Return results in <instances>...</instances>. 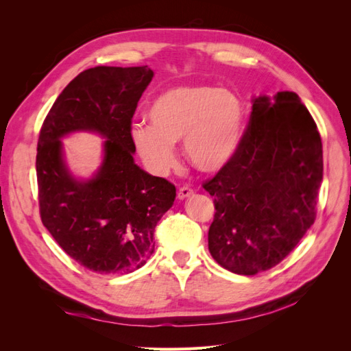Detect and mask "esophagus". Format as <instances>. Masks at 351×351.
Masks as SVG:
<instances>
[{
  "label": "esophagus",
  "mask_w": 351,
  "mask_h": 351,
  "mask_svg": "<svg viewBox=\"0 0 351 351\" xmlns=\"http://www.w3.org/2000/svg\"><path fill=\"white\" fill-rule=\"evenodd\" d=\"M190 196H193V190L190 189V187L183 186V187L178 189V192H177L178 200H184V199H187V197H190Z\"/></svg>",
  "instance_id": "obj_1"
}]
</instances>
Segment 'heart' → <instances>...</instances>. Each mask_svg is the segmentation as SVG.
Masks as SVG:
<instances>
[{
  "label": "heart",
  "instance_id": "obj_1",
  "mask_svg": "<svg viewBox=\"0 0 351 351\" xmlns=\"http://www.w3.org/2000/svg\"><path fill=\"white\" fill-rule=\"evenodd\" d=\"M147 125H136L132 141L145 165L158 176L177 164L174 143L183 139L187 161L202 173H217L237 154L244 125L236 92L210 84L171 88L146 110Z\"/></svg>",
  "mask_w": 351,
  "mask_h": 351
}]
</instances>
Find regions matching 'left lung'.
Listing matches in <instances>:
<instances>
[{
	"instance_id": "obj_1",
	"label": "left lung",
	"mask_w": 351,
	"mask_h": 351,
	"mask_svg": "<svg viewBox=\"0 0 351 351\" xmlns=\"http://www.w3.org/2000/svg\"><path fill=\"white\" fill-rule=\"evenodd\" d=\"M252 104L237 154L204 184L215 205L209 252L239 275L268 271L297 246L315 222L324 174L321 136L299 95Z\"/></svg>"
}]
</instances>
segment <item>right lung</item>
Returning <instances> with one entry per match:
<instances>
[{"label":"right lung","mask_w":351,"mask_h":351,"mask_svg":"<svg viewBox=\"0 0 351 351\" xmlns=\"http://www.w3.org/2000/svg\"><path fill=\"white\" fill-rule=\"evenodd\" d=\"M154 77L147 67L99 66L64 88L42 124L36 176L40 218L51 236L82 267L129 274L155 250L158 221L173 206L176 187L134 164L132 119ZM99 134L103 162L89 179L70 171L61 138Z\"/></svg>","instance_id":"1"}]
</instances>
